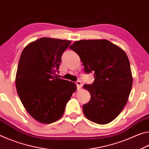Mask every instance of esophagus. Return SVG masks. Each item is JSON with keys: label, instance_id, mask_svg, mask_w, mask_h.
Returning <instances> with one entry per match:
<instances>
[{"label": "esophagus", "instance_id": "esophagus-1", "mask_svg": "<svg viewBox=\"0 0 149 149\" xmlns=\"http://www.w3.org/2000/svg\"><path fill=\"white\" fill-rule=\"evenodd\" d=\"M75 84H76L77 86V88H79V89L80 88H81V86H82L81 81H80V80H77V81L75 82Z\"/></svg>", "mask_w": 149, "mask_h": 149}]
</instances>
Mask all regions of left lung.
I'll return each instance as SVG.
<instances>
[{
	"mask_svg": "<svg viewBox=\"0 0 149 149\" xmlns=\"http://www.w3.org/2000/svg\"><path fill=\"white\" fill-rule=\"evenodd\" d=\"M69 48L79 55L84 72L94 73L93 83L84 85L91 96L82 106L85 117L100 125L111 122L123 110L132 88L126 53L106 40L77 41Z\"/></svg>",
	"mask_w": 149,
	"mask_h": 149,
	"instance_id": "8db88e82",
	"label": "left lung"
}]
</instances>
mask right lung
I'll use <instances>...</instances> for the list:
<instances>
[{
  "label": "right lung",
  "mask_w": 149,
  "mask_h": 149,
  "mask_svg": "<svg viewBox=\"0 0 149 149\" xmlns=\"http://www.w3.org/2000/svg\"><path fill=\"white\" fill-rule=\"evenodd\" d=\"M70 43L41 38L22 52L16 77L17 92L26 111L39 122L48 124L59 119L76 91L74 82L55 77Z\"/></svg>",
  "instance_id": "1"
}]
</instances>
